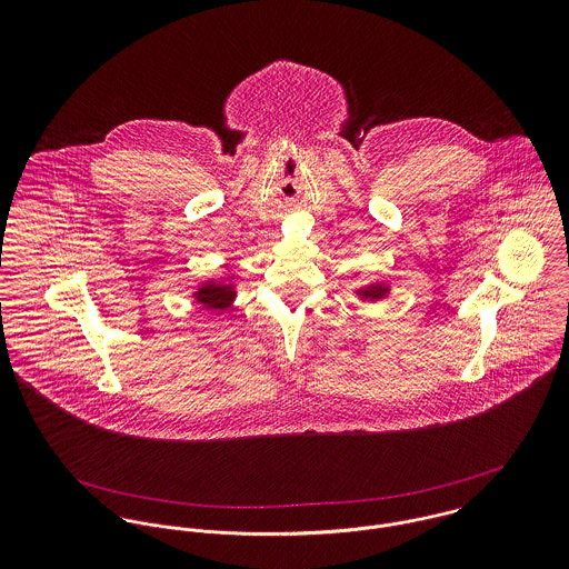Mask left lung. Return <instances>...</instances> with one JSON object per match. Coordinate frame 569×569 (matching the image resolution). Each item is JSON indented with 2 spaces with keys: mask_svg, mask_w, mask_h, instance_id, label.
<instances>
[{
  "mask_svg": "<svg viewBox=\"0 0 569 569\" xmlns=\"http://www.w3.org/2000/svg\"><path fill=\"white\" fill-rule=\"evenodd\" d=\"M355 293H357V298H361V300L375 302V300L388 298L390 284H386V282H375V284H368V287H359Z\"/></svg>",
  "mask_w": 569,
  "mask_h": 569,
  "instance_id": "1",
  "label": "left lung"
}]
</instances>
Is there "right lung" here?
Listing matches in <instances>:
<instances>
[{"mask_svg": "<svg viewBox=\"0 0 569 569\" xmlns=\"http://www.w3.org/2000/svg\"><path fill=\"white\" fill-rule=\"evenodd\" d=\"M234 276H228L223 280H206L201 282L194 291L192 298L194 302L203 305L206 309L212 311H228L237 298V282L232 280Z\"/></svg>", "mask_w": 569, "mask_h": 569, "instance_id": "right-lung-1", "label": "right lung"}]
</instances>
